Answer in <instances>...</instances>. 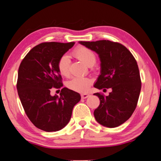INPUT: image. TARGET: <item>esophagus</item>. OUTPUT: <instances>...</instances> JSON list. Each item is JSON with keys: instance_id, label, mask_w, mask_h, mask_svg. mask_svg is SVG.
Masks as SVG:
<instances>
[{"instance_id": "obj_1", "label": "esophagus", "mask_w": 161, "mask_h": 161, "mask_svg": "<svg viewBox=\"0 0 161 161\" xmlns=\"http://www.w3.org/2000/svg\"><path fill=\"white\" fill-rule=\"evenodd\" d=\"M89 96H90V94H88V93L81 94V98H82V99H86V98L89 97Z\"/></svg>"}]
</instances>
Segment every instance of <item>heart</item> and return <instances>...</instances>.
Wrapping results in <instances>:
<instances>
[{
	"label": "heart",
	"instance_id": "1",
	"mask_svg": "<svg viewBox=\"0 0 161 161\" xmlns=\"http://www.w3.org/2000/svg\"><path fill=\"white\" fill-rule=\"evenodd\" d=\"M72 55L78 60L83 61L89 67L93 66L96 62L97 57L94 53L84 46H78L72 52ZM59 73L64 77L70 75V60L69 57L64 55L58 61ZM92 80L85 77H76L68 80L66 85L68 89L78 92H85L89 89Z\"/></svg>",
	"mask_w": 161,
	"mask_h": 161
}]
</instances>
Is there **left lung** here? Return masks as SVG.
Here are the masks:
<instances>
[{"mask_svg":"<svg viewBox=\"0 0 161 161\" xmlns=\"http://www.w3.org/2000/svg\"><path fill=\"white\" fill-rule=\"evenodd\" d=\"M96 52L100 59V75L94 86L111 88L108 96L95 93L100 103L94 111L98 123L116 127L130 117L137 105L142 88L140 73L135 58L122 44L109 40L79 42Z\"/></svg>","mask_w":161,"mask_h":161,"instance_id":"obj_1","label":"left lung"}]
</instances>
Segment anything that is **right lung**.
<instances>
[{
	"label": "right lung",
	"mask_w": 161,
	"mask_h": 161,
	"mask_svg": "<svg viewBox=\"0 0 161 161\" xmlns=\"http://www.w3.org/2000/svg\"><path fill=\"white\" fill-rule=\"evenodd\" d=\"M75 42H43L33 47L23 59L18 69L17 89L24 111L37 128L55 132L64 128L72 109L80 100L78 92L67 88L60 97L50 95L52 88L63 86L58 61Z\"/></svg>",
	"instance_id": "obj_1"
}]
</instances>
